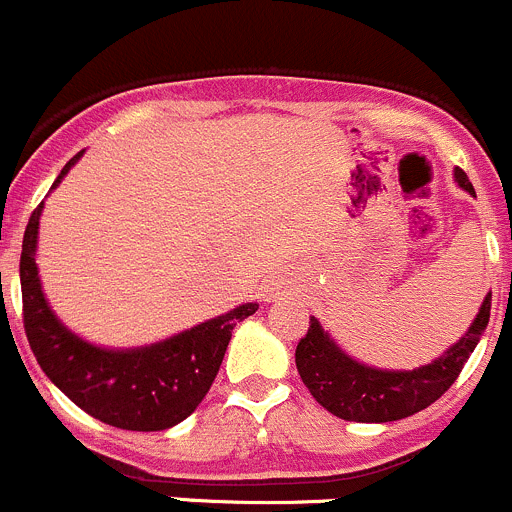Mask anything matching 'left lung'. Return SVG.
<instances>
[{"instance_id": "8db88e82", "label": "left lung", "mask_w": 512, "mask_h": 512, "mask_svg": "<svg viewBox=\"0 0 512 512\" xmlns=\"http://www.w3.org/2000/svg\"><path fill=\"white\" fill-rule=\"evenodd\" d=\"M455 181L475 194L463 169H455ZM490 321V293L485 296L473 326L438 361L413 371H378L348 358L331 341L321 323L311 316L306 336L296 346V368L303 386L333 416L356 423L401 421L438 401L455 383L465 361L478 346Z\"/></svg>"}]
</instances>
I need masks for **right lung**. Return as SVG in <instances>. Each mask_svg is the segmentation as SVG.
Segmentation results:
<instances>
[{
	"label": "right lung",
	"instance_id": "1",
	"mask_svg": "<svg viewBox=\"0 0 512 512\" xmlns=\"http://www.w3.org/2000/svg\"><path fill=\"white\" fill-rule=\"evenodd\" d=\"M79 156L69 159L54 186ZM42 209L44 201L32 211L24 231L19 281L24 333L49 381L106 426L166 430L189 418L219 373L231 331L239 321L254 316L258 303H244L226 316L211 318L154 346L131 351L91 346L67 331L44 301L34 263Z\"/></svg>",
	"mask_w": 512,
	"mask_h": 512
}]
</instances>
